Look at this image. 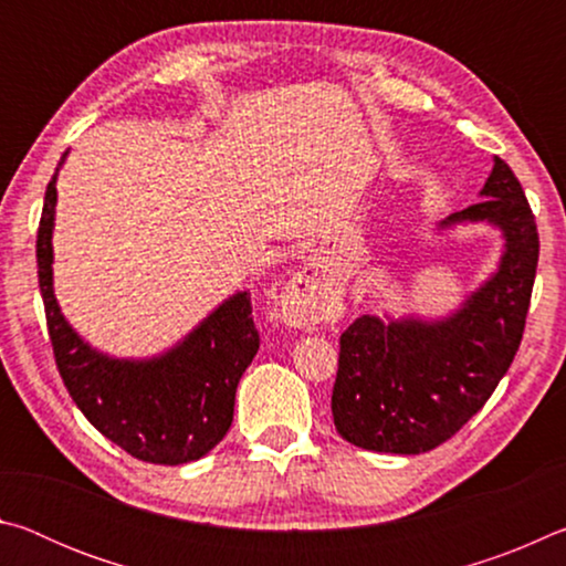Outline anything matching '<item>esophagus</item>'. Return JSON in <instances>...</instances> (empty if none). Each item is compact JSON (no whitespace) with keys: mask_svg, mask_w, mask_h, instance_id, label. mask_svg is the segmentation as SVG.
I'll return each instance as SVG.
<instances>
[{"mask_svg":"<svg viewBox=\"0 0 566 566\" xmlns=\"http://www.w3.org/2000/svg\"><path fill=\"white\" fill-rule=\"evenodd\" d=\"M332 302V282L322 270V262H306L282 286V314L284 319L302 327L324 317Z\"/></svg>","mask_w":566,"mask_h":566,"instance_id":"esophagus-1","label":"esophagus"}]
</instances>
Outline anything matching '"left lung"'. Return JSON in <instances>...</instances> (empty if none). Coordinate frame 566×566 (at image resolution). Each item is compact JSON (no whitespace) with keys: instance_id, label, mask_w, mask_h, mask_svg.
<instances>
[{"instance_id":"8db88e82","label":"left lung","mask_w":566,"mask_h":566,"mask_svg":"<svg viewBox=\"0 0 566 566\" xmlns=\"http://www.w3.org/2000/svg\"><path fill=\"white\" fill-rule=\"evenodd\" d=\"M482 202L449 214L437 234L486 224L502 234L494 272L439 317L361 314L339 339L334 427L349 444L421 454L457 434L506 375L520 349L539 234L520 179L494 157Z\"/></svg>"}]
</instances>
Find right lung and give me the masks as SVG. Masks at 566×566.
<instances>
[{"label": "right lung", "instance_id": "add662e5", "mask_svg": "<svg viewBox=\"0 0 566 566\" xmlns=\"http://www.w3.org/2000/svg\"><path fill=\"white\" fill-rule=\"evenodd\" d=\"M50 185L36 234V274L46 327L66 391L94 429L124 452L151 464L197 462L232 427L237 385L260 349L247 290L217 304L185 337L151 357H114L82 337L54 294L56 177Z\"/></svg>", "mask_w": 566, "mask_h": 566}]
</instances>
